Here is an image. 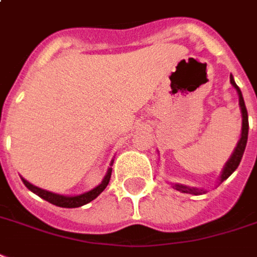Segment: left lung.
<instances>
[{"mask_svg": "<svg viewBox=\"0 0 257 257\" xmlns=\"http://www.w3.org/2000/svg\"><path fill=\"white\" fill-rule=\"evenodd\" d=\"M230 84L233 85V88L237 90V94H238V105H240L241 109V117H242V124H241V138L237 142V146L234 152L231 153L230 158L227 160L225 167H223L222 172H221V176H219V181L222 183L223 180H226L227 177L230 176L231 173L234 172L237 169V167L240 165L241 158H242V154H244V150H245L246 141H248V130H249V124H248V112H246L245 103H244V97H242V93H241L240 88L237 86V84L234 82V78L230 74ZM172 187L175 190L180 191V192H186V194H192V195H200L204 194L206 191L200 190V188H196V187H188L184 186V184H172Z\"/></svg>", "mask_w": 257, "mask_h": 257, "instance_id": "obj_1", "label": "left lung"}]
</instances>
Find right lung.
<instances>
[{"label": "right lung", "mask_w": 257, "mask_h": 257, "mask_svg": "<svg viewBox=\"0 0 257 257\" xmlns=\"http://www.w3.org/2000/svg\"><path fill=\"white\" fill-rule=\"evenodd\" d=\"M113 161H111V167H112ZM108 168L107 173L105 176L101 180L99 186L94 187L93 190L86 191V192H82L80 195H61V194H55V192H51V191L43 190V188H39V187L34 186L31 184L30 181H27L24 177H21V180L24 183V186L28 188L30 191H32L34 194H36L38 196H40L42 199L47 200L50 203L55 204L58 207H66V209H74V207H81L84 204L89 203L93 199H96L104 190L105 187L108 186L109 183V179H111V173H112V168Z\"/></svg>", "instance_id": "add662e5"}]
</instances>
